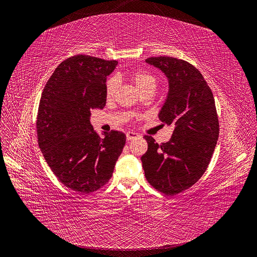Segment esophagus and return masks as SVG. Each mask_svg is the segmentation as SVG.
I'll return each mask as SVG.
<instances>
[{
	"label": "esophagus",
	"instance_id": "esophagus-1",
	"mask_svg": "<svg viewBox=\"0 0 257 257\" xmlns=\"http://www.w3.org/2000/svg\"><path fill=\"white\" fill-rule=\"evenodd\" d=\"M139 135L137 133H135V132H127L126 133V139L127 141H132V139L134 138H137Z\"/></svg>",
	"mask_w": 257,
	"mask_h": 257
}]
</instances>
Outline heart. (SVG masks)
I'll use <instances>...</instances> for the list:
<instances>
[{
	"instance_id": "1",
	"label": "heart",
	"mask_w": 257,
	"mask_h": 257,
	"mask_svg": "<svg viewBox=\"0 0 257 257\" xmlns=\"http://www.w3.org/2000/svg\"><path fill=\"white\" fill-rule=\"evenodd\" d=\"M130 79L143 94L147 92H153L158 85L157 77L150 72L142 71V69L132 72L130 75ZM116 89H118V82H116V80L113 78L108 80L106 83V97L108 99L112 98L115 94Z\"/></svg>"
}]
</instances>
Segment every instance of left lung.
Returning <instances> with one entry per match:
<instances>
[{"label":"left lung","mask_w":257,"mask_h":257,"mask_svg":"<svg viewBox=\"0 0 257 257\" xmlns=\"http://www.w3.org/2000/svg\"><path fill=\"white\" fill-rule=\"evenodd\" d=\"M146 62L168 78V94L159 118L175 128L170 141L161 145L145 136L148 150L142 157L143 167L154 189L176 195L199 180L212 158L220 131L214 97L204 76L189 62L173 57H152Z\"/></svg>","instance_id":"1"}]
</instances>
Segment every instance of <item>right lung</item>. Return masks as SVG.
I'll list each match as a JSON object with an SVG mask.
<instances>
[{"label":"right lung","mask_w":257,"mask_h":257,"mask_svg":"<svg viewBox=\"0 0 257 257\" xmlns=\"http://www.w3.org/2000/svg\"><path fill=\"white\" fill-rule=\"evenodd\" d=\"M118 61L78 54L64 60L46 83L38 106L40 149L67 188L90 194L112 176L126 136L111 131L100 137L90 123L91 109L106 105V78Z\"/></svg>","instance_id":"right-lung-1"}]
</instances>
